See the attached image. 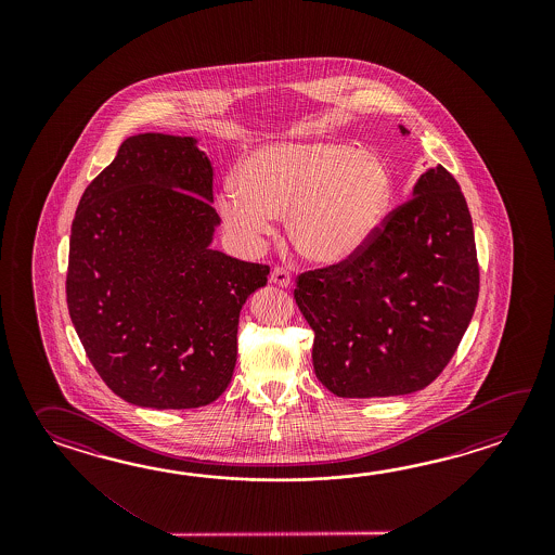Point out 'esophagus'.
<instances>
[{
    "mask_svg": "<svg viewBox=\"0 0 555 555\" xmlns=\"http://www.w3.org/2000/svg\"><path fill=\"white\" fill-rule=\"evenodd\" d=\"M270 282L275 283V285H280V287H287V285L292 283V273L287 272L285 268L275 266L272 273H270Z\"/></svg>",
    "mask_w": 555,
    "mask_h": 555,
    "instance_id": "esophagus-1",
    "label": "esophagus"
}]
</instances>
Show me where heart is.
<instances>
[{
  "label": "heart",
  "mask_w": 555,
  "mask_h": 555,
  "mask_svg": "<svg viewBox=\"0 0 555 555\" xmlns=\"http://www.w3.org/2000/svg\"><path fill=\"white\" fill-rule=\"evenodd\" d=\"M390 196V178L375 154L343 142L263 146L228 180L218 206L228 230L246 244L287 216V236L313 263L353 258L375 232Z\"/></svg>",
  "instance_id": "heart-1"
}]
</instances>
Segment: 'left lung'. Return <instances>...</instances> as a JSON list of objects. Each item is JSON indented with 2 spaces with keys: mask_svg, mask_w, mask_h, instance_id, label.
<instances>
[{
  "mask_svg": "<svg viewBox=\"0 0 555 555\" xmlns=\"http://www.w3.org/2000/svg\"><path fill=\"white\" fill-rule=\"evenodd\" d=\"M478 292L470 212L459 182L438 166L353 258L299 273L294 299L315 333L321 385L371 399L430 385L456 353Z\"/></svg>",
  "mask_w": 555,
  "mask_h": 555,
  "instance_id": "1",
  "label": "left lung"
}]
</instances>
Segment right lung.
Returning a JSON list of instances; mask_svg holds the SVG:
<instances>
[{
	"label": "right lung",
	"instance_id": "1",
	"mask_svg": "<svg viewBox=\"0 0 555 555\" xmlns=\"http://www.w3.org/2000/svg\"><path fill=\"white\" fill-rule=\"evenodd\" d=\"M214 172L192 137L134 134L75 212L67 307L99 377L132 404L198 409L232 380L240 309L270 266L210 249Z\"/></svg>",
	"mask_w": 555,
	"mask_h": 555
}]
</instances>
